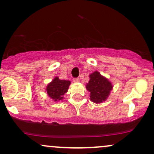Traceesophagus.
<instances>
[{"label":"esophagus","instance_id":"1","mask_svg":"<svg viewBox=\"0 0 154 154\" xmlns=\"http://www.w3.org/2000/svg\"><path fill=\"white\" fill-rule=\"evenodd\" d=\"M73 82H79V78H78V77H77V78H74L73 79Z\"/></svg>","mask_w":154,"mask_h":154}]
</instances>
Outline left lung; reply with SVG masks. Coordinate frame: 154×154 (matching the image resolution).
<instances>
[{
    "label": "left lung",
    "mask_w": 154,
    "mask_h": 154,
    "mask_svg": "<svg viewBox=\"0 0 154 154\" xmlns=\"http://www.w3.org/2000/svg\"><path fill=\"white\" fill-rule=\"evenodd\" d=\"M90 80L86 85V89L90 92V98L93 103H100L109 97L113 86L108 79L98 71L89 75Z\"/></svg>",
    "instance_id": "1"
}]
</instances>
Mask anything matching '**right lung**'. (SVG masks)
<instances>
[{
	"label": "right lung",
	"mask_w": 154,
	"mask_h": 154,
	"mask_svg": "<svg viewBox=\"0 0 154 154\" xmlns=\"http://www.w3.org/2000/svg\"><path fill=\"white\" fill-rule=\"evenodd\" d=\"M70 84V81L59 79V77H56L52 82L47 85L46 91L48 95L54 101L63 100V95L68 91Z\"/></svg>",
	"instance_id": "add662e5"
}]
</instances>
